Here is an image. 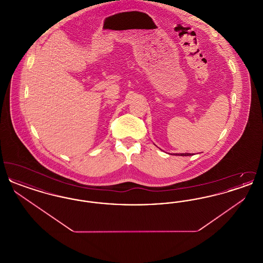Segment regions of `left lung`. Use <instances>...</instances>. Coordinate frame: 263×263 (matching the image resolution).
<instances>
[{
	"instance_id": "obj_1",
	"label": "left lung",
	"mask_w": 263,
	"mask_h": 263,
	"mask_svg": "<svg viewBox=\"0 0 263 263\" xmlns=\"http://www.w3.org/2000/svg\"><path fill=\"white\" fill-rule=\"evenodd\" d=\"M175 156H191V154H188V153H185V154H174Z\"/></svg>"
}]
</instances>
